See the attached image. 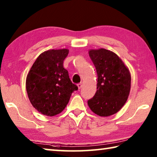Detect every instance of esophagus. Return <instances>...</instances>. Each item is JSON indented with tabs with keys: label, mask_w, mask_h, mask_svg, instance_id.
<instances>
[{
	"label": "esophagus",
	"mask_w": 157,
	"mask_h": 157,
	"mask_svg": "<svg viewBox=\"0 0 157 157\" xmlns=\"http://www.w3.org/2000/svg\"><path fill=\"white\" fill-rule=\"evenodd\" d=\"M82 87H83V83H82V82H81L80 83L78 84V89H81Z\"/></svg>",
	"instance_id": "34e87169"
}]
</instances>
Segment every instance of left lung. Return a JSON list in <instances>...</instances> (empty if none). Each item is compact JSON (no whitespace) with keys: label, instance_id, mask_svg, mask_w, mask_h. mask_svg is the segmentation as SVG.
I'll list each match as a JSON object with an SVG mask.
<instances>
[{"label":"left lung","instance_id":"8db88e82","mask_svg":"<svg viewBox=\"0 0 157 157\" xmlns=\"http://www.w3.org/2000/svg\"><path fill=\"white\" fill-rule=\"evenodd\" d=\"M89 55L97 70V92L87 104L100 117L119 112L128 100L131 87L130 71L122 60L108 49H91Z\"/></svg>","mask_w":157,"mask_h":157}]
</instances>
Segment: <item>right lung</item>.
I'll use <instances>...</instances> for the list:
<instances>
[{
  "label": "right lung",
  "instance_id": "obj_1",
  "mask_svg": "<svg viewBox=\"0 0 157 157\" xmlns=\"http://www.w3.org/2000/svg\"><path fill=\"white\" fill-rule=\"evenodd\" d=\"M67 49H50L39 55L27 76L26 90L33 107L49 117L59 114L78 87L71 81L63 61Z\"/></svg>",
  "mask_w": 157,
  "mask_h": 157
}]
</instances>
